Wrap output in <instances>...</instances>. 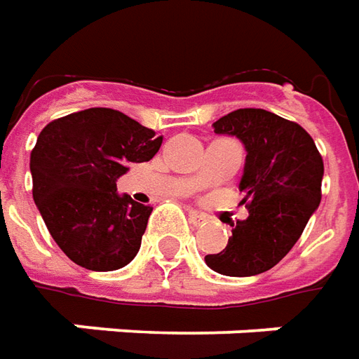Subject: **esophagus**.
<instances>
[{
    "label": "esophagus",
    "mask_w": 359,
    "mask_h": 359,
    "mask_svg": "<svg viewBox=\"0 0 359 359\" xmlns=\"http://www.w3.org/2000/svg\"><path fill=\"white\" fill-rule=\"evenodd\" d=\"M207 222V218L203 215H197V212H189V224L195 226V228H199Z\"/></svg>",
    "instance_id": "34e87169"
}]
</instances>
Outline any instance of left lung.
Listing matches in <instances>:
<instances>
[{"mask_svg":"<svg viewBox=\"0 0 359 359\" xmlns=\"http://www.w3.org/2000/svg\"><path fill=\"white\" fill-rule=\"evenodd\" d=\"M215 133L236 135L245 144L240 205L249 216L205 261L226 276L265 273L288 255L321 203V152L304 127L261 108L230 111L215 121Z\"/></svg>","mask_w":359,"mask_h":359,"instance_id":"obj_1","label":"left lung"}]
</instances>
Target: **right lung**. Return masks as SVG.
I'll return each mask as SVG.
<instances>
[{
    "instance_id": "1",
    "label": "right lung",
    "mask_w": 359,
    "mask_h": 359,
    "mask_svg": "<svg viewBox=\"0 0 359 359\" xmlns=\"http://www.w3.org/2000/svg\"><path fill=\"white\" fill-rule=\"evenodd\" d=\"M162 137L111 108L50 121L30 152L32 197L53 241L79 266L118 271L131 263L152 212L118 195L129 162H149Z\"/></svg>"
}]
</instances>
